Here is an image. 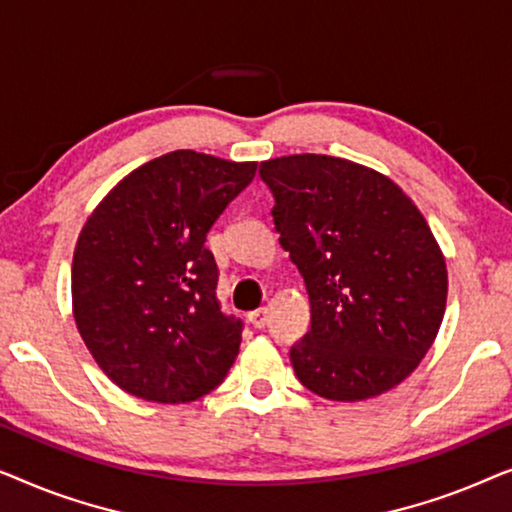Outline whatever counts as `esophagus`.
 Listing matches in <instances>:
<instances>
[{
	"mask_svg": "<svg viewBox=\"0 0 512 512\" xmlns=\"http://www.w3.org/2000/svg\"><path fill=\"white\" fill-rule=\"evenodd\" d=\"M249 321L254 328H263L268 324V310H265V307H258V310L249 312Z\"/></svg>",
	"mask_w": 512,
	"mask_h": 512,
	"instance_id": "esophagus-1",
	"label": "esophagus"
}]
</instances>
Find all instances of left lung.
<instances>
[{
	"mask_svg": "<svg viewBox=\"0 0 512 512\" xmlns=\"http://www.w3.org/2000/svg\"><path fill=\"white\" fill-rule=\"evenodd\" d=\"M258 174L310 296V331L289 352L296 377L328 401L394 389L445 314V256L429 223L394 181L352 160L300 153Z\"/></svg>",
	"mask_w": 512,
	"mask_h": 512,
	"instance_id": "obj_1",
	"label": "left lung"
}]
</instances>
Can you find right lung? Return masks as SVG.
Instances as JSON below:
<instances>
[{"mask_svg": "<svg viewBox=\"0 0 512 512\" xmlns=\"http://www.w3.org/2000/svg\"><path fill=\"white\" fill-rule=\"evenodd\" d=\"M256 163L188 149L153 158L88 216L72 261V307L111 382L153 403H188L226 380L242 321L221 312L209 228Z\"/></svg>", "mask_w": 512, "mask_h": 512, "instance_id": "right-lung-1", "label": "right lung"}]
</instances>
